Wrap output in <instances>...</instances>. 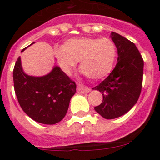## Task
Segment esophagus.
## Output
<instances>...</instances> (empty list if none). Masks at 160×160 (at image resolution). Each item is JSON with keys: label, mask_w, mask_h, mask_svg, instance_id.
Wrapping results in <instances>:
<instances>
[{"label": "esophagus", "mask_w": 160, "mask_h": 160, "mask_svg": "<svg viewBox=\"0 0 160 160\" xmlns=\"http://www.w3.org/2000/svg\"><path fill=\"white\" fill-rule=\"evenodd\" d=\"M90 90V88H88L86 86H83V85L78 84V91L79 93H82V94H85V93H88Z\"/></svg>", "instance_id": "obj_1"}]
</instances>
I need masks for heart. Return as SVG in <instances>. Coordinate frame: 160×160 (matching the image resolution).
<instances>
[{"instance_id": "b5f03b06", "label": "heart", "mask_w": 160, "mask_h": 160, "mask_svg": "<svg viewBox=\"0 0 160 160\" xmlns=\"http://www.w3.org/2000/svg\"><path fill=\"white\" fill-rule=\"evenodd\" d=\"M55 58L64 71L70 72L79 61V66L91 79H101L110 73L117 55L116 46L110 38H70L62 49L55 50Z\"/></svg>"}]
</instances>
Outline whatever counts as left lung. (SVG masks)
Masks as SVG:
<instances>
[{
	"label": "left lung",
	"instance_id": "8db88e82",
	"mask_svg": "<svg viewBox=\"0 0 160 160\" xmlns=\"http://www.w3.org/2000/svg\"><path fill=\"white\" fill-rule=\"evenodd\" d=\"M111 38L118 52V62L108 77L93 90L102 94V102L94 107L107 119L122 116L138 101L142 85L143 59L135 44L112 32Z\"/></svg>",
	"mask_w": 160,
	"mask_h": 160
}]
</instances>
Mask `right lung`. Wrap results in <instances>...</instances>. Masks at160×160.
<instances>
[{"mask_svg":"<svg viewBox=\"0 0 160 160\" xmlns=\"http://www.w3.org/2000/svg\"><path fill=\"white\" fill-rule=\"evenodd\" d=\"M13 83L24 112L36 122L48 125L64 118L70 98L76 92L75 82L58 66L47 75L32 77L23 72L20 57L13 68Z\"/></svg>","mask_w":160,"mask_h":160,"instance_id":"right-lung-1","label":"right lung"}]
</instances>
